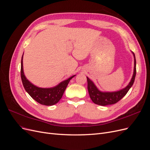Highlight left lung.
Returning <instances> with one entry per match:
<instances>
[{"label":"left lung","mask_w":150,"mask_h":150,"mask_svg":"<svg viewBox=\"0 0 150 150\" xmlns=\"http://www.w3.org/2000/svg\"><path fill=\"white\" fill-rule=\"evenodd\" d=\"M133 54L134 59L133 74L130 82L126 88L115 92H103L99 91L97 88L96 86H95L93 81H91L88 77H87L88 89L89 94L92 101L94 103L100 106H107L110 105V104H115L117 102H118L120 100H121L126 94V93L128 92V91L134 83L136 74H137V69H136V64H137L136 63V58L133 52Z\"/></svg>","instance_id":"8db88e82"}]
</instances>
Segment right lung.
I'll return each mask as SVG.
<instances>
[{
    "instance_id": "obj_1",
    "label": "right lung",
    "mask_w": 150,
    "mask_h": 150,
    "mask_svg": "<svg viewBox=\"0 0 150 150\" xmlns=\"http://www.w3.org/2000/svg\"><path fill=\"white\" fill-rule=\"evenodd\" d=\"M23 55L21 59V76L22 84L24 89L30 96L35 101L40 104L46 106H52L59 102L61 99L63 94L70 80L76 75L72 76L69 79L63 81L55 87L50 88H42L35 86L32 84L25 78L23 70Z\"/></svg>"
}]
</instances>
